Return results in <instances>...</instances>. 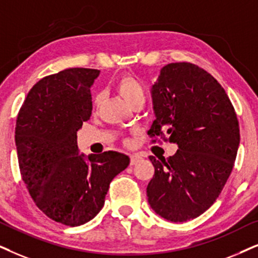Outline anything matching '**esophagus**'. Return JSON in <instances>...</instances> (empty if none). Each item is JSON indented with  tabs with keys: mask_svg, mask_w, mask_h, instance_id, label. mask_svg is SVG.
<instances>
[{
	"mask_svg": "<svg viewBox=\"0 0 258 258\" xmlns=\"http://www.w3.org/2000/svg\"><path fill=\"white\" fill-rule=\"evenodd\" d=\"M140 159H142V157H140L139 155H137V153H135V155L131 156V162H130V164L135 165L140 161Z\"/></svg>",
	"mask_w": 258,
	"mask_h": 258,
	"instance_id": "34e87169",
	"label": "esophagus"
}]
</instances>
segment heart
<instances>
[{"label":"heart","mask_w":258,"mask_h":258,"mask_svg":"<svg viewBox=\"0 0 258 258\" xmlns=\"http://www.w3.org/2000/svg\"><path fill=\"white\" fill-rule=\"evenodd\" d=\"M116 90L121 95L123 100L132 106L137 101L145 100V90L143 84L132 75H123L116 81ZM95 103H99V97L95 100Z\"/></svg>","instance_id":"1"}]
</instances>
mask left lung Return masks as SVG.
<instances>
[{
  "mask_svg": "<svg viewBox=\"0 0 258 258\" xmlns=\"http://www.w3.org/2000/svg\"><path fill=\"white\" fill-rule=\"evenodd\" d=\"M155 120L148 132L175 143L168 159L150 156L155 175L146 188L159 217L183 223L201 216L223 190L239 146V125L224 88L191 63L162 68L151 88Z\"/></svg>",
  "mask_w": 258,
  "mask_h": 258,
  "instance_id": "1",
  "label": "left lung"
}]
</instances>
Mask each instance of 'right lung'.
Masks as SVG:
<instances>
[{"mask_svg":"<svg viewBox=\"0 0 258 258\" xmlns=\"http://www.w3.org/2000/svg\"><path fill=\"white\" fill-rule=\"evenodd\" d=\"M100 70L73 68L44 77L19 112L15 144L22 180L35 205L68 226L93 219L105 205L109 183L128 167L116 151L80 153L77 131L90 119V88Z\"/></svg>","mask_w":258,"mask_h":258,"instance_id":"add662e5","label":"right lung"}]
</instances>
